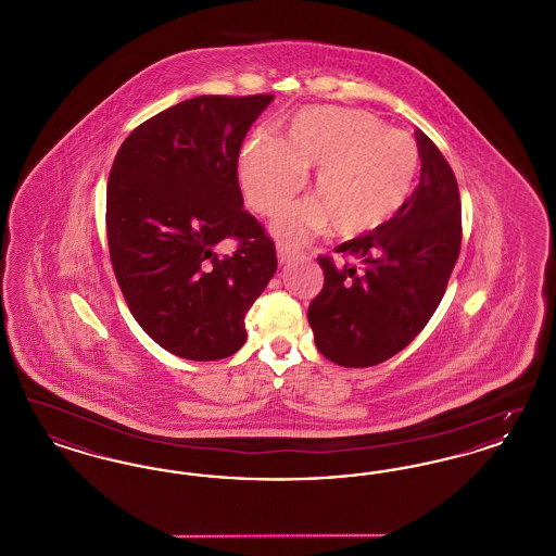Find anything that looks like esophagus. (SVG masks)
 Returning <instances> with one entry per match:
<instances>
[{
  "label": "esophagus",
  "mask_w": 556,
  "mask_h": 556,
  "mask_svg": "<svg viewBox=\"0 0 556 556\" xmlns=\"http://www.w3.org/2000/svg\"><path fill=\"white\" fill-rule=\"evenodd\" d=\"M295 248H290V245H283V243H279L277 245V258H279V263L281 265H286V263H290V261H293L295 258Z\"/></svg>",
  "instance_id": "34e87169"
}]
</instances>
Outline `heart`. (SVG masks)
<instances>
[{
	"label": "heart",
	"instance_id": "1",
	"mask_svg": "<svg viewBox=\"0 0 556 556\" xmlns=\"http://www.w3.org/2000/svg\"><path fill=\"white\" fill-rule=\"evenodd\" d=\"M315 198L293 202L275 220L286 239H302L331 223L338 236H363L386 225L408 202L421 156L415 139L363 110L311 106L298 110L283 137L254 131L239 156L248 204L275 214L313 168Z\"/></svg>",
	"mask_w": 556,
	"mask_h": 556
}]
</instances>
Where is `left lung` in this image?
<instances>
[{"mask_svg":"<svg viewBox=\"0 0 556 556\" xmlns=\"http://www.w3.org/2000/svg\"><path fill=\"white\" fill-rule=\"evenodd\" d=\"M419 186L386 225L318 256L323 290L308 306L318 352L342 367H372L410 344L444 298L460 252V193L448 160L415 131Z\"/></svg>","mask_w":556,"mask_h":556,"instance_id":"left-lung-1","label":"left lung"}]
</instances>
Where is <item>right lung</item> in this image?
Instances as JSON below:
<instances>
[{"label":"right lung","mask_w":556,"mask_h":556,"mask_svg":"<svg viewBox=\"0 0 556 556\" xmlns=\"http://www.w3.org/2000/svg\"><path fill=\"white\" fill-rule=\"evenodd\" d=\"M273 102L198 96L141 123L110 170V263L135 320L187 361H220L245 344V315L277 270L275 243L243 211L241 143ZM237 241L233 255L213 248Z\"/></svg>","instance_id":"obj_1"}]
</instances>
